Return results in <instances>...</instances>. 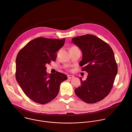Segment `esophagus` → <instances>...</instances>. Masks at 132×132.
<instances>
[{"instance_id":"1","label":"esophagus","mask_w":132,"mask_h":132,"mask_svg":"<svg viewBox=\"0 0 132 132\" xmlns=\"http://www.w3.org/2000/svg\"><path fill=\"white\" fill-rule=\"evenodd\" d=\"M73 78H74V76L71 75H68V79H72Z\"/></svg>"}]
</instances>
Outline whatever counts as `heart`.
<instances>
[{
  "mask_svg": "<svg viewBox=\"0 0 132 132\" xmlns=\"http://www.w3.org/2000/svg\"><path fill=\"white\" fill-rule=\"evenodd\" d=\"M74 47H75V46H73V47H71V49H72V48H74Z\"/></svg>",
  "mask_w": 132,
  "mask_h": 132,
  "instance_id": "1",
  "label": "heart"
}]
</instances>
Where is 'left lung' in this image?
Instances as JSON below:
<instances>
[{
  "label": "left lung",
  "instance_id": "obj_1",
  "mask_svg": "<svg viewBox=\"0 0 132 132\" xmlns=\"http://www.w3.org/2000/svg\"><path fill=\"white\" fill-rule=\"evenodd\" d=\"M82 54L79 65L82 71L88 73L87 79L74 90L76 95L84 102L92 104L98 102L110 92L118 72L113 52L110 45L92 35L72 38Z\"/></svg>",
  "mask_w": 132,
  "mask_h": 132
}]
</instances>
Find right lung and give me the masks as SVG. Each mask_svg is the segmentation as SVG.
Wrapping results in <instances>:
<instances>
[{
    "instance_id": "add662e5",
    "label": "right lung",
    "mask_w": 132,
    "mask_h": 132,
    "mask_svg": "<svg viewBox=\"0 0 132 132\" xmlns=\"http://www.w3.org/2000/svg\"><path fill=\"white\" fill-rule=\"evenodd\" d=\"M64 42L65 39L39 37L28 42L17 55L16 80L26 95L37 103L45 104L54 100L60 84L67 79L60 72L48 74L45 67L56 60L57 52Z\"/></svg>"
}]
</instances>
